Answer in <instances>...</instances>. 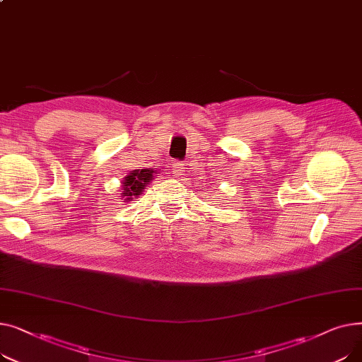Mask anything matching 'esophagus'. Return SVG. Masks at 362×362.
<instances>
[{
    "instance_id": "34e87169",
    "label": "esophagus",
    "mask_w": 362,
    "mask_h": 362,
    "mask_svg": "<svg viewBox=\"0 0 362 362\" xmlns=\"http://www.w3.org/2000/svg\"><path fill=\"white\" fill-rule=\"evenodd\" d=\"M173 171H175V176L176 177H180L183 175V171H185V164L180 163V161L173 163Z\"/></svg>"
}]
</instances>
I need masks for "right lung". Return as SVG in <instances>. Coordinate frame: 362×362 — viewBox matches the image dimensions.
Listing matches in <instances>:
<instances>
[{"instance_id":"right-lung-1","label":"right lung","mask_w":362,"mask_h":362,"mask_svg":"<svg viewBox=\"0 0 362 362\" xmlns=\"http://www.w3.org/2000/svg\"><path fill=\"white\" fill-rule=\"evenodd\" d=\"M152 170H135L130 173L124 182H123V197H126V201H130L133 197L141 195L144 187L149 180H152Z\"/></svg>"}]
</instances>
